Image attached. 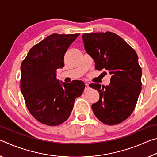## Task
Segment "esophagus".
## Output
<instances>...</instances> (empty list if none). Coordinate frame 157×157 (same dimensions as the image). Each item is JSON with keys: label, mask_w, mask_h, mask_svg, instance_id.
<instances>
[{"label": "esophagus", "mask_w": 157, "mask_h": 157, "mask_svg": "<svg viewBox=\"0 0 157 157\" xmlns=\"http://www.w3.org/2000/svg\"><path fill=\"white\" fill-rule=\"evenodd\" d=\"M85 85H86V86H85V90H89V89H90V86H89V84H88V83H86L85 84Z\"/></svg>", "instance_id": "obj_1"}]
</instances>
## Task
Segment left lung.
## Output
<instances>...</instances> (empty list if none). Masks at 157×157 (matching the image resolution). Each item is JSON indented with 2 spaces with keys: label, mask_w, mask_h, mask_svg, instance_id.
Masks as SVG:
<instances>
[{
  "label": "left lung",
  "mask_w": 157,
  "mask_h": 157,
  "mask_svg": "<svg viewBox=\"0 0 157 157\" xmlns=\"http://www.w3.org/2000/svg\"><path fill=\"white\" fill-rule=\"evenodd\" d=\"M82 39L85 50L94 59L95 69L107 70L111 75L107 86L89 84L100 94L92 110L103 123H121L133 112L141 91L142 70L136 52L111 32L83 34Z\"/></svg>",
  "instance_id": "obj_1"
}]
</instances>
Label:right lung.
Segmentation results:
<instances>
[{
  "label": "right lung",
  "mask_w": 157,
  "mask_h": 157,
  "mask_svg": "<svg viewBox=\"0 0 157 157\" xmlns=\"http://www.w3.org/2000/svg\"><path fill=\"white\" fill-rule=\"evenodd\" d=\"M79 34H52L34 46L21 65V90L34 118L48 126L59 125L70 116L76 98L83 93L81 80L71 83L57 79L64 66L68 47Z\"/></svg>",
  "instance_id": "1"
}]
</instances>
